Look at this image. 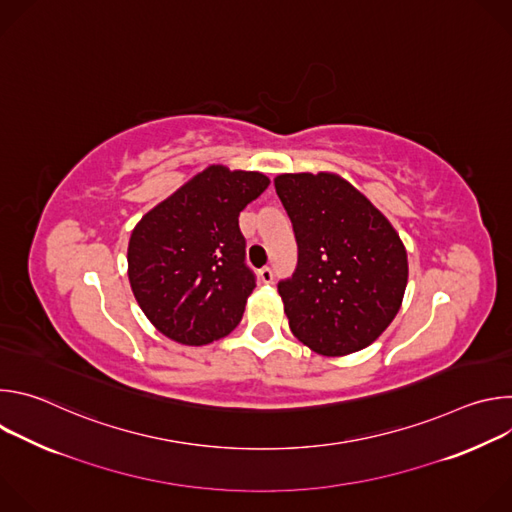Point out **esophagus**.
Instances as JSON below:
<instances>
[{
	"instance_id": "34e87169",
	"label": "esophagus",
	"mask_w": 512,
	"mask_h": 512,
	"mask_svg": "<svg viewBox=\"0 0 512 512\" xmlns=\"http://www.w3.org/2000/svg\"><path fill=\"white\" fill-rule=\"evenodd\" d=\"M259 279H261L263 283H273V269H271V267H263V269L259 271Z\"/></svg>"
}]
</instances>
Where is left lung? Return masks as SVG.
<instances>
[{
    "label": "left lung",
    "mask_w": 512,
    "mask_h": 512,
    "mask_svg": "<svg viewBox=\"0 0 512 512\" xmlns=\"http://www.w3.org/2000/svg\"><path fill=\"white\" fill-rule=\"evenodd\" d=\"M273 184L298 243L296 271L277 283L291 332L324 356L373 344L405 294L399 235L336 174H281Z\"/></svg>",
    "instance_id": "left-lung-1"
}]
</instances>
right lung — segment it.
I'll return each mask as SVG.
<instances>
[{
    "mask_svg": "<svg viewBox=\"0 0 512 512\" xmlns=\"http://www.w3.org/2000/svg\"><path fill=\"white\" fill-rule=\"evenodd\" d=\"M267 186L259 172L210 166L133 229L129 283L162 334L200 346L237 328L257 281L245 263L239 214Z\"/></svg>",
    "mask_w": 512,
    "mask_h": 512,
    "instance_id": "right-lung-1",
    "label": "right lung"
}]
</instances>
